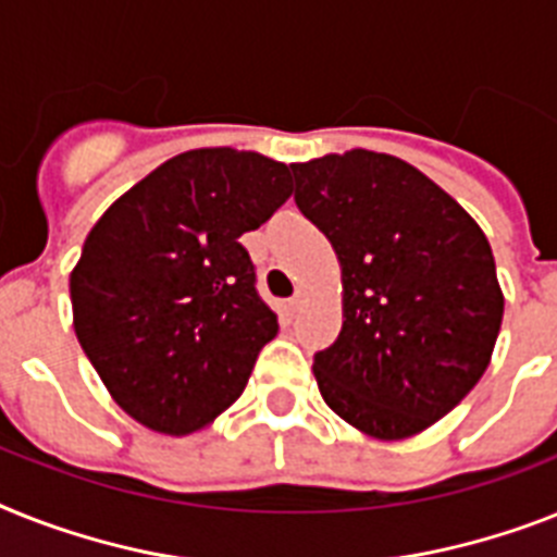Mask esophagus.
Returning a JSON list of instances; mask_svg holds the SVG:
<instances>
[{"mask_svg":"<svg viewBox=\"0 0 557 557\" xmlns=\"http://www.w3.org/2000/svg\"><path fill=\"white\" fill-rule=\"evenodd\" d=\"M307 293L305 289H296V296L289 298V310H301V305H305Z\"/></svg>","mask_w":557,"mask_h":557,"instance_id":"esophagus-1","label":"esophagus"}]
</instances>
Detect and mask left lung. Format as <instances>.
<instances>
[{
	"instance_id": "1",
	"label": "left lung",
	"mask_w": 557,
	"mask_h": 557,
	"mask_svg": "<svg viewBox=\"0 0 557 557\" xmlns=\"http://www.w3.org/2000/svg\"><path fill=\"white\" fill-rule=\"evenodd\" d=\"M289 168L298 210L342 261V333L312 356L321 398L372 438H410L490 364L504 319L490 242L395 156L350 150Z\"/></svg>"
}]
</instances>
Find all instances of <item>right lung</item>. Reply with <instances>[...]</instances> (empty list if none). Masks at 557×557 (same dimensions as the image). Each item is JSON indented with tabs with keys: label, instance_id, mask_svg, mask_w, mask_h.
<instances>
[{
	"label": "right lung",
	"instance_id": "obj_1",
	"mask_svg": "<svg viewBox=\"0 0 557 557\" xmlns=\"http://www.w3.org/2000/svg\"><path fill=\"white\" fill-rule=\"evenodd\" d=\"M289 193L287 164L201 147L159 164L87 233L71 273L73 330L139 424L196 433L245 393L278 319L238 238Z\"/></svg>",
	"mask_w": 557,
	"mask_h": 557
}]
</instances>
